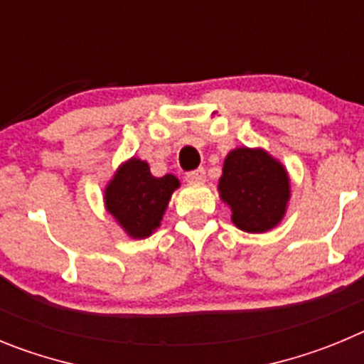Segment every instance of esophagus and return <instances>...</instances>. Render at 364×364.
<instances>
[{"mask_svg":"<svg viewBox=\"0 0 364 364\" xmlns=\"http://www.w3.org/2000/svg\"><path fill=\"white\" fill-rule=\"evenodd\" d=\"M185 179L188 183H203L206 179V172L203 168L192 170V172H188V174H186Z\"/></svg>","mask_w":364,"mask_h":364,"instance_id":"obj_1","label":"esophagus"}]
</instances>
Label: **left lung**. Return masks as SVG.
Segmentation results:
<instances>
[{
	"label": "left lung",
	"mask_w": 364,
	"mask_h": 364,
	"mask_svg": "<svg viewBox=\"0 0 364 364\" xmlns=\"http://www.w3.org/2000/svg\"><path fill=\"white\" fill-rule=\"evenodd\" d=\"M218 192L232 223L248 234L276 228L292 196L287 166L261 146H237L227 154Z\"/></svg>",
	"instance_id": "8db88e82"
}]
</instances>
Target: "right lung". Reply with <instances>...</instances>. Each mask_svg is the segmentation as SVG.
Instances as JSON below:
<instances>
[{
  "label": "right lung",
  "instance_id": "add662e5",
  "mask_svg": "<svg viewBox=\"0 0 364 364\" xmlns=\"http://www.w3.org/2000/svg\"><path fill=\"white\" fill-rule=\"evenodd\" d=\"M181 186L172 174L156 178L149 163L129 158L105 185V208L130 239H145L161 225L174 190Z\"/></svg>",
  "mask_w": 364,
  "mask_h": 364
}]
</instances>
